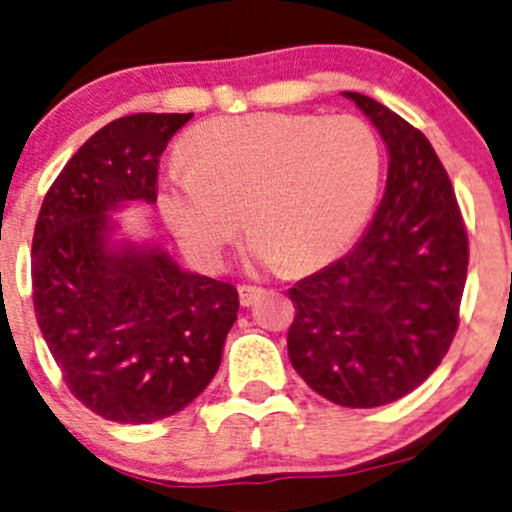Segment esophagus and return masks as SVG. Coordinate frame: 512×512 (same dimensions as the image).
Here are the masks:
<instances>
[{"instance_id":"34e87169","label":"esophagus","mask_w":512,"mask_h":512,"mask_svg":"<svg viewBox=\"0 0 512 512\" xmlns=\"http://www.w3.org/2000/svg\"><path fill=\"white\" fill-rule=\"evenodd\" d=\"M260 295H262V288H257V285H245V283L238 285V299H241L243 306H250Z\"/></svg>"}]
</instances>
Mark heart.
<instances>
[{
  "mask_svg": "<svg viewBox=\"0 0 512 512\" xmlns=\"http://www.w3.org/2000/svg\"><path fill=\"white\" fill-rule=\"evenodd\" d=\"M187 163L163 182L159 208L189 255L220 264L245 213L257 260L306 271L370 220L384 152L353 114L255 112L194 128Z\"/></svg>",
  "mask_w": 512,
  "mask_h": 512,
  "instance_id": "b5f03b06",
  "label": "heart"
}]
</instances>
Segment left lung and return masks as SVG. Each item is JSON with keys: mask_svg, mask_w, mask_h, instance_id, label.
Listing matches in <instances>:
<instances>
[{"mask_svg": "<svg viewBox=\"0 0 512 512\" xmlns=\"http://www.w3.org/2000/svg\"><path fill=\"white\" fill-rule=\"evenodd\" d=\"M388 147L386 192L356 248L290 299L288 356L330 403L379 407L424 384L459 330L468 231L424 133L363 93H344Z\"/></svg>", "mask_w": 512, "mask_h": 512, "instance_id": "left-lung-1", "label": "left lung"}]
</instances>
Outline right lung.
I'll return each mask as SVG.
<instances>
[{
  "instance_id": "right-lung-1",
  "label": "right lung",
  "mask_w": 512,
  "mask_h": 512,
  "mask_svg": "<svg viewBox=\"0 0 512 512\" xmlns=\"http://www.w3.org/2000/svg\"><path fill=\"white\" fill-rule=\"evenodd\" d=\"M194 114L142 112L93 133L44 196L32 302L70 393L117 424L185 410L215 377L236 320L231 283L189 274L159 248H109V210L156 201L159 159Z\"/></svg>"
}]
</instances>
